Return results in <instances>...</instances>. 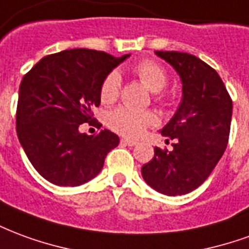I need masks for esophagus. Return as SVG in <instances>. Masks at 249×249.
<instances>
[{
	"label": "esophagus",
	"mask_w": 249,
	"mask_h": 249,
	"mask_svg": "<svg viewBox=\"0 0 249 249\" xmlns=\"http://www.w3.org/2000/svg\"><path fill=\"white\" fill-rule=\"evenodd\" d=\"M121 142H123L124 145H128V146H135V145H137V141L129 140V139H123V140H121Z\"/></svg>",
	"instance_id": "1"
}]
</instances>
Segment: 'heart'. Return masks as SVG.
I'll return each instance as SVG.
<instances>
[{"label":"heart","mask_w":249,"mask_h":249,"mask_svg":"<svg viewBox=\"0 0 249 249\" xmlns=\"http://www.w3.org/2000/svg\"><path fill=\"white\" fill-rule=\"evenodd\" d=\"M136 73L140 81L145 85L151 92L159 93L167 85V71L164 68L153 61H142L136 66ZM121 77L117 71H112L101 84L100 98L104 104L114 103L120 94ZM109 128L125 137H137L144 130L156 124V117L151 112L137 110V109L120 107L112 110L107 119Z\"/></svg>","instance_id":"heart-1"}]
</instances>
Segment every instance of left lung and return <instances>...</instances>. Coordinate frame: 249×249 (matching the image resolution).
I'll list each match as a JSON object with an SVG mask.
<instances>
[{
  "instance_id": "obj_1",
  "label": "left lung",
  "mask_w": 249,
  "mask_h": 249,
  "mask_svg": "<svg viewBox=\"0 0 249 249\" xmlns=\"http://www.w3.org/2000/svg\"><path fill=\"white\" fill-rule=\"evenodd\" d=\"M178 71L183 96L161 130L173 149L155 146V157L141 168L145 183L167 196L192 192L208 178L223 156L232 119V100L208 64L183 52H155ZM168 142V140H167Z\"/></svg>"
}]
</instances>
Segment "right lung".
Wrapping results in <instances>:
<instances>
[{
    "label": "right lung",
    "mask_w": 249,
    "mask_h": 249,
    "mask_svg": "<svg viewBox=\"0 0 249 249\" xmlns=\"http://www.w3.org/2000/svg\"><path fill=\"white\" fill-rule=\"evenodd\" d=\"M130 54L110 56L90 49H69L41 58L22 78L17 105V136L37 172L49 183L77 187L101 172L119 136H96L78 128L101 103V84Z\"/></svg>",
    "instance_id": "add662e5"
}]
</instances>
